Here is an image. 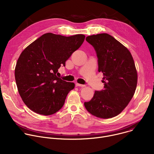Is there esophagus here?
Instances as JSON below:
<instances>
[{
	"mask_svg": "<svg viewBox=\"0 0 154 154\" xmlns=\"http://www.w3.org/2000/svg\"><path fill=\"white\" fill-rule=\"evenodd\" d=\"M76 86H80V87H85V85H82V84H80V83H76Z\"/></svg>",
	"mask_w": 154,
	"mask_h": 154,
	"instance_id": "esophagus-1",
	"label": "esophagus"
}]
</instances>
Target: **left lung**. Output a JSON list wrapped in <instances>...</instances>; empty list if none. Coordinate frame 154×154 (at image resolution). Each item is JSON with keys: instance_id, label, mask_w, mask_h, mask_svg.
I'll use <instances>...</instances> for the list:
<instances>
[{"instance_id": "left-lung-1", "label": "left lung", "mask_w": 154, "mask_h": 154, "mask_svg": "<svg viewBox=\"0 0 154 154\" xmlns=\"http://www.w3.org/2000/svg\"><path fill=\"white\" fill-rule=\"evenodd\" d=\"M86 41L94 48L98 71L103 75L104 89L96 91L84 103L92 115L108 119L118 115L133 97L137 85V72L130 51L107 33L88 36Z\"/></svg>"}]
</instances>
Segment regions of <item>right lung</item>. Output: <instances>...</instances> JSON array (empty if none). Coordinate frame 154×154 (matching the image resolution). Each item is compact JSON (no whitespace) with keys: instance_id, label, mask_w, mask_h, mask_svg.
<instances>
[{"instance_id":"right-lung-1","label":"right lung","mask_w":154,"mask_h":154,"mask_svg":"<svg viewBox=\"0 0 154 154\" xmlns=\"http://www.w3.org/2000/svg\"><path fill=\"white\" fill-rule=\"evenodd\" d=\"M85 36L42 35L21 53L15 68L19 93L33 112L45 116L63 107L75 84L57 76L58 69L83 44Z\"/></svg>"}]
</instances>
